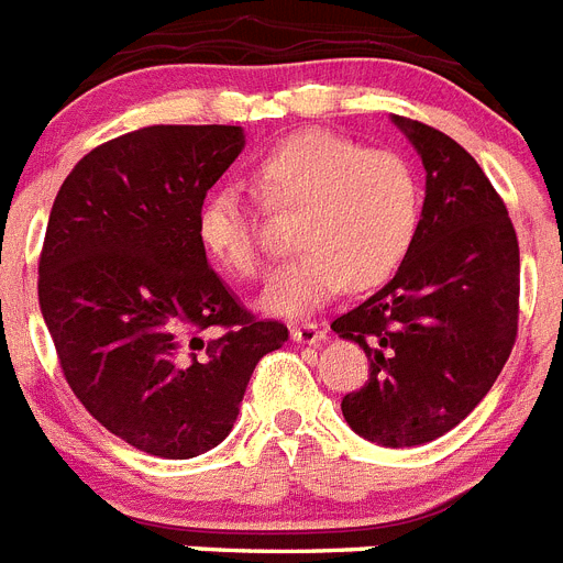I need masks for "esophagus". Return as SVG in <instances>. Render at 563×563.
<instances>
[{"mask_svg":"<svg viewBox=\"0 0 563 563\" xmlns=\"http://www.w3.org/2000/svg\"><path fill=\"white\" fill-rule=\"evenodd\" d=\"M290 335L292 341H299V344H316V341H321L328 335V330L321 328V324H316V321H301V324H292Z\"/></svg>","mask_w":563,"mask_h":563,"instance_id":"esophagus-1","label":"esophagus"}]
</instances>
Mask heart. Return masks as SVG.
<instances>
[{"instance_id": "heart-1", "label": "heart", "mask_w": 563, "mask_h": 563, "mask_svg": "<svg viewBox=\"0 0 563 563\" xmlns=\"http://www.w3.org/2000/svg\"><path fill=\"white\" fill-rule=\"evenodd\" d=\"M253 187L264 210H299L301 253L262 296L273 313H307L347 285L362 290L390 278L419 233L421 187L410 162L333 131L278 139L253 162ZM199 242L233 276H262L258 219L235 187H219L201 205Z\"/></svg>"}]
</instances>
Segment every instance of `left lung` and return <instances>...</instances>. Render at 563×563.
Here are the masks:
<instances>
[{
  "mask_svg": "<svg viewBox=\"0 0 563 563\" xmlns=\"http://www.w3.org/2000/svg\"><path fill=\"white\" fill-rule=\"evenodd\" d=\"M427 170L419 233L396 276L330 324L369 358L341 412L362 439L419 446L467 419L518 335V235L507 205L455 139L396 117Z\"/></svg>",
  "mask_w": 563,
  "mask_h": 563,
  "instance_id": "1",
  "label": "left lung"
}]
</instances>
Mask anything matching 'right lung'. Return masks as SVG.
I'll return each mask as SVG.
<instances>
[{"instance_id":"1","label":"right lung","mask_w":563,"mask_h":563,"mask_svg":"<svg viewBox=\"0 0 563 563\" xmlns=\"http://www.w3.org/2000/svg\"><path fill=\"white\" fill-rule=\"evenodd\" d=\"M233 124H153L99 144L47 219L40 307L81 407L158 459L228 439L258 358L290 339L208 264L199 213L242 153Z\"/></svg>"}]
</instances>
